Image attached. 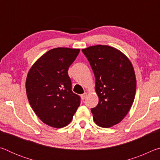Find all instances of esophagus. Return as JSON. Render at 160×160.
I'll return each instance as SVG.
<instances>
[{"label": "esophagus", "mask_w": 160, "mask_h": 160, "mask_svg": "<svg viewBox=\"0 0 160 160\" xmlns=\"http://www.w3.org/2000/svg\"><path fill=\"white\" fill-rule=\"evenodd\" d=\"M81 99H82V100H84L85 99V98H86V97H87V93H84L83 94H81Z\"/></svg>", "instance_id": "esophagus-1"}]
</instances>
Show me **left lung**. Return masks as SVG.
<instances>
[{
  "label": "left lung",
  "instance_id": "left-lung-1",
  "mask_svg": "<svg viewBox=\"0 0 160 160\" xmlns=\"http://www.w3.org/2000/svg\"><path fill=\"white\" fill-rule=\"evenodd\" d=\"M95 77L99 97L91 109L94 122L102 128L120 123L131 109L136 91V79L131 61L121 51L107 45L82 49Z\"/></svg>",
  "mask_w": 160,
  "mask_h": 160
}]
</instances>
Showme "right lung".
I'll list each match as a JSON object with an SVG mask.
<instances>
[{"mask_svg":"<svg viewBox=\"0 0 160 160\" xmlns=\"http://www.w3.org/2000/svg\"><path fill=\"white\" fill-rule=\"evenodd\" d=\"M79 52V48L64 47L48 51L32 65L27 76L26 92L32 109L53 128L68 125L80 104L68 74Z\"/></svg>","mask_w":160,"mask_h":160,"instance_id":"right-lung-1","label":"right lung"}]
</instances>
